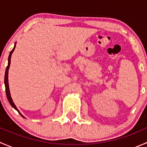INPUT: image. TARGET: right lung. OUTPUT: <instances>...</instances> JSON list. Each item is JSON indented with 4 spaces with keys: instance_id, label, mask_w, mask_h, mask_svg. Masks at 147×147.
Here are the masks:
<instances>
[{
    "instance_id": "right-lung-1",
    "label": "right lung",
    "mask_w": 147,
    "mask_h": 147,
    "mask_svg": "<svg viewBox=\"0 0 147 147\" xmlns=\"http://www.w3.org/2000/svg\"><path fill=\"white\" fill-rule=\"evenodd\" d=\"M15 47H16V44H15V46L14 47H13V50L10 51V55H9V57H8V66H7L6 67V69H5V79H4V83H5V92H6V96H7V98H8V101H9V103L10 104V105H11L12 107H13V108H14L15 109H16V110L18 112V113H20V112L18 111V109H17V107H16V105H15V104L13 103V100H12L11 97H10V90H9V87H8V69H9V67H10V57H11V55L12 53H13V52L14 51V49ZM20 115H21L23 117H24L23 116V115H21V114L20 113Z\"/></svg>"
}]
</instances>
